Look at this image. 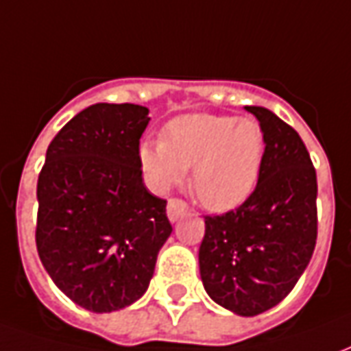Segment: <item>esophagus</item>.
<instances>
[{
	"instance_id": "esophagus-1",
	"label": "esophagus",
	"mask_w": 351,
	"mask_h": 351,
	"mask_svg": "<svg viewBox=\"0 0 351 351\" xmlns=\"http://www.w3.org/2000/svg\"><path fill=\"white\" fill-rule=\"evenodd\" d=\"M188 214V205L184 203V201H180V199H171L167 203V218L169 221H178L182 216H186Z\"/></svg>"
}]
</instances>
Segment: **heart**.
Listing matches in <instances>:
<instances>
[{
    "label": "heart",
    "instance_id": "b5f03b06",
    "mask_svg": "<svg viewBox=\"0 0 351 351\" xmlns=\"http://www.w3.org/2000/svg\"><path fill=\"white\" fill-rule=\"evenodd\" d=\"M138 165L154 190L165 191L193 167L191 190L213 210L241 205L256 188L265 133L256 118L184 114L167 123L161 141L138 145Z\"/></svg>",
    "mask_w": 351,
    "mask_h": 351
}]
</instances>
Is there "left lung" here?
<instances>
[{
  "instance_id": "obj_1",
  "label": "left lung",
  "mask_w": 351,
  "mask_h": 351,
  "mask_svg": "<svg viewBox=\"0 0 351 351\" xmlns=\"http://www.w3.org/2000/svg\"><path fill=\"white\" fill-rule=\"evenodd\" d=\"M265 133L258 186L243 205L206 216L199 272L214 302L258 316L293 289L317 237L316 169L299 133L272 110L244 107Z\"/></svg>"
}]
</instances>
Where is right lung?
<instances>
[{
    "label": "right lung",
    "mask_w": 351,
    "mask_h": 351,
    "mask_svg": "<svg viewBox=\"0 0 351 351\" xmlns=\"http://www.w3.org/2000/svg\"><path fill=\"white\" fill-rule=\"evenodd\" d=\"M148 122L141 105H90L52 138L37 180L43 267L90 312H114L141 299L173 231L167 201L146 190L138 165Z\"/></svg>",
    "instance_id": "right-lung-1"
}]
</instances>
